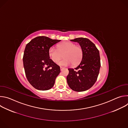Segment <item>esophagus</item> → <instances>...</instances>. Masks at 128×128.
I'll use <instances>...</instances> for the list:
<instances>
[{
    "label": "esophagus",
    "instance_id": "obj_1",
    "mask_svg": "<svg viewBox=\"0 0 128 128\" xmlns=\"http://www.w3.org/2000/svg\"><path fill=\"white\" fill-rule=\"evenodd\" d=\"M63 69H64V67H60V70H62Z\"/></svg>",
    "mask_w": 128,
    "mask_h": 128
}]
</instances>
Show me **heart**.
Returning a JSON list of instances; mask_svg holds the SVG:
<instances>
[{
    "instance_id": "1",
    "label": "heart",
    "mask_w": 128,
    "mask_h": 128,
    "mask_svg": "<svg viewBox=\"0 0 128 128\" xmlns=\"http://www.w3.org/2000/svg\"><path fill=\"white\" fill-rule=\"evenodd\" d=\"M64 54V58L61 62L58 61ZM48 56L54 63H58L60 65L68 66L71 64L74 66L78 65L81 61L83 51L80 46H76L71 42H64L59 44L57 49L50 48L48 50Z\"/></svg>"
}]
</instances>
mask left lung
<instances>
[{
	"label": "left lung",
	"mask_w": 128,
	"mask_h": 128,
	"mask_svg": "<svg viewBox=\"0 0 128 128\" xmlns=\"http://www.w3.org/2000/svg\"><path fill=\"white\" fill-rule=\"evenodd\" d=\"M78 42L83 51L82 60L74 69H68L67 82L69 87L76 92H82L96 82L101 66L99 50L88 39L83 38L71 40Z\"/></svg>",
	"instance_id": "obj_1"
}]
</instances>
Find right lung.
Wrapping results in <instances>:
<instances>
[{
	"mask_svg": "<svg viewBox=\"0 0 128 128\" xmlns=\"http://www.w3.org/2000/svg\"><path fill=\"white\" fill-rule=\"evenodd\" d=\"M61 40L38 36L27 44L23 58L26 78L36 89L48 90L54 85L60 66L50 59L48 50Z\"/></svg>",
	"mask_w": 128,
	"mask_h": 128,
	"instance_id": "1",
	"label": "right lung"
}]
</instances>
